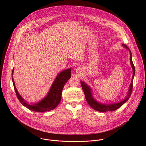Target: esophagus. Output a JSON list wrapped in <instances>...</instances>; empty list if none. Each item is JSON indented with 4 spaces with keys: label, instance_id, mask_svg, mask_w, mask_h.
Instances as JSON below:
<instances>
[{
    "label": "esophagus",
    "instance_id": "esophagus-1",
    "mask_svg": "<svg viewBox=\"0 0 146 146\" xmlns=\"http://www.w3.org/2000/svg\"><path fill=\"white\" fill-rule=\"evenodd\" d=\"M80 67L77 68V69H76V71L78 72V71H80Z\"/></svg>",
    "mask_w": 146,
    "mask_h": 146
}]
</instances>
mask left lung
I'll list each match as a JSON object with an SVG mask.
<instances>
[{
    "label": "left lung",
    "mask_w": 146,
    "mask_h": 146,
    "mask_svg": "<svg viewBox=\"0 0 146 146\" xmlns=\"http://www.w3.org/2000/svg\"><path fill=\"white\" fill-rule=\"evenodd\" d=\"M124 48H127V50H129L130 52V62H131V65L132 68L133 70V76H132V81H131V84L129 86V90L128 94L125 98L123 99L122 101L118 102V103H112V104H109V105H106V104H103L98 102L96 101L93 97L92 94V90L91 88L87 85L84 82H83L82 81H81V85L83 91H84V93L85 94L86 99L88 103V105L94 110L100 111V112H106V111H113L119 108H120L121 106H122L123 104L125 103L129 98V97L131 95L132 91V88H133V77L135 74V68L134 66V65L133 64L132 59V53L129 48L125 44L122 45Z\"/></svg>",
    "instance_id": "left-lung-1"
}]
</instances>
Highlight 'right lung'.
<instances>
[{
  "mask_svg": "<svg viewBox=\"0 0 146 146\" xmlns=\"http://www.w3.org/2000/svg\"><path fill=\"white\" fill-rule=\"evenodd\" d=\"M14 69L12 71L13 74ZM71 77V68L62 71L55 78L47 96L40 102L35 104H29L19 94L15 87L13 78L12 80L17 96L22 105L28 109L36 112H46L54 109L61 100L62 91L68 80Z\"/></svg>",
  "mask_w": 146,
  "mask_h": 146,
  "instance_id": "add662e5",
  "label": "right lung"
}]
</instances>
